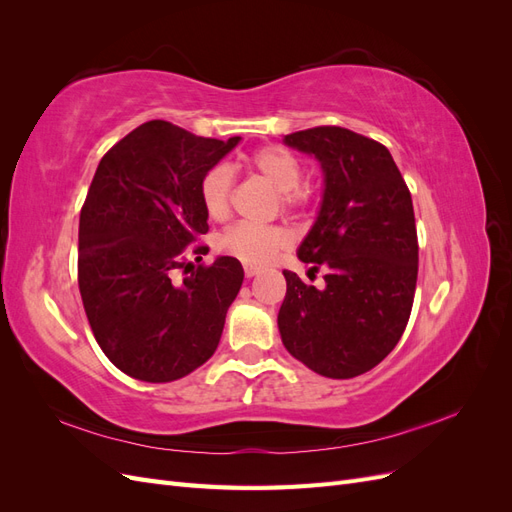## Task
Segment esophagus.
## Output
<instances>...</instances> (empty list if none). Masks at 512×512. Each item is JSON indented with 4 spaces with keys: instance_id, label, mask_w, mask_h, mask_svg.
<instances>
[{
    "instance_id": "1",
    "label": "esophagus",
    "mask_w": 512,
    "mask_h": 512,
    "mask_svg": "<svg viewBox=\"0 0 512 512\" xmlns=\"http://www.w3.org/2000/svg\"><path fill=\"white\" fill-rule=\"evenodd\" d=\"M243 271H245V277H254V275L260 273V269H258V267H252V265H245Z\"/></svg>"
}]
</instances>
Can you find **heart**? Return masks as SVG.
<instances>
[{"mask_svg":"<svg viewBox=\"0 0 512 512\" xmlns=\"http://www.w3.org/2000/svg\"><path fill=\"white\" fill-rule=\"evenodd\" d=\"M247 166L258 177L273 185L284 211L297 213L307 209L309 200H312V190L299 183L303 168L294 153L284 147L267 145L247 156ZM232 185H235V177H232V170L226 164L209 168L200 179V203H203V209L211 220L220 222L228 218ZM290 241L292 237L284 226H256L243 222L228 228L218 245L224 254L235 256L245 265H265V262L284 252Z\"/></svg>","mask_w":512,"mask_h":512,"instance_id":"heart-1","label":"heart"}]
</instances>
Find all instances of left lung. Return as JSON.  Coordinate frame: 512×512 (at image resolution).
Instances as JSON below:
<instances>
[{"label":"left lung","instance_id":"8db88e82","mask_svg":"<svg viewBox=\"0 0 512 512\" xmlns=\"http://www.w3.org/2000/svg\"><path fill=\"white\" fill-rule=\"evenodd\" d=\"M324 175L320 213L299 258L324 269V286L284 271L277 327L286 350L320 376L346 380L374 369L404 335L412 312L418 241L408 185L384 145L337 126L292 132Z\"/></svg>","mask_w":512,"mask_h":512}]
</instances>
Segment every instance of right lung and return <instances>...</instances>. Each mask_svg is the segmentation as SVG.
I'll use <instances>...</instances> for the list:
<instances>
[{
	"mask_svg": "<svg viewBox=\"0 0 512 512\" xmlns=\"http://www.w3.org/2000/svg\"><path fill=\"white\" fill-rule=\"evenodd\" d=\"M239 141L153 119L98 164L79 222V290L98 346L123 374L173 382L220 344L243 267L230 256L192 267L190 256L209 252L196 243L209 230L200 179Z\"/></svg>",
	"mask_w": 512,
	"mask_h": 512,
	"instance_id": "1",
	"label": "right lung"
}]
</instances>
